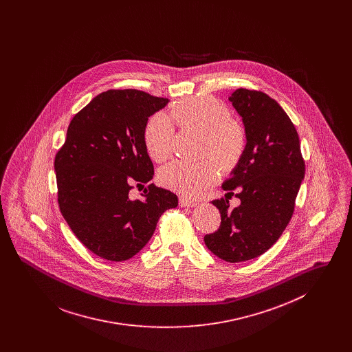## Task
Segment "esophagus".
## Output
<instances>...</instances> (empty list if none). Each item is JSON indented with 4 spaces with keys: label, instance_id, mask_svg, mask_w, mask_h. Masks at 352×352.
Listing matches in <instances>:
<instances>
[{
    "label": "esophagus",
    "instance_id": "esophagus-1",
    "mask_svg": "<svg viewBox=\"0 0 352 352\" xmlns=\"http://www.w3.org/2000/svg\"><path fill=\"white\" fill-rule=\"evenodd\" d=\"M198 204V201L191 199V198H179V206L181 207H195Z\"/></svg>",
    "mask_w": 352,
    "mask_h": 352
}]
</instances>
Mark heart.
Returning a JSON list of instances; mask_svg holds the SVG:
<instances>
[{
    "label": "heart",
    "instance_id": "1",
    "mask_svg": "<svg viewBox=\"0 0 352 352\" xmlns=\"http://www.w3.org/2000/svg\"><path fill=\"white\" fill-rule=\"evenodd\" d=\"M170 118L184 128L203 132L199 161H174L161 168L160 182L184 195H198L215 184L219 178V162L224 168L240 162L248 146L245 125L231 118L228 107L214 98H188L175 102ZM173 125L162 113L153 115L144 129V142L151 160L166 161L171 154ZM212 155L217 160L210 157Z\"/></svg>",
    "mask_w": 352,
    "mask_h": 352
}]
</instances>
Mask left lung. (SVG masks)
<instances>
[{
	"instance_id": "1",
	"label": "left lung",
	"mask_w": 352,
	"mask_h": 352,
	"mask_svg": "<svg viewBox=\"0 0 352 352\" xmlns=\"http://www.w3.org/2000/svg\"><path fill=\"white\" fill-rule=\"evenodd\" d=\"M248 132V146L223 184L226 199L212 201L220 227L204 236L207 248L227 263L261 256L280 239L294 212L305 177L300 137L281 105L261 91L239 88L230 96ZM238 194L235 195L233 190ZM241 199L231 209L228 199Z\"/></svg>"
}]
</instances>
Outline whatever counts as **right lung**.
I'll list each match as a JSON object with an SVG mask.
<instances>
[{
	"label": "right lung",
	"instance_id": "obj_1",
	"mask_svg": "<svg viewBox=\"0 0 352 352\" xmlns=\"http://www.w3.org/2000/svg\"><path fill=\"white\" fill-rule=\"evenodd\" d=\"M168 99L138 89H108L79 111L55 155L58 203L71 231L85 248L109 261L129 260L151 240L158 219L178 197L151 184L144 142L148 118Z\"/></svg>",
	"mask_w": 352,
	"mask_h": 352
}]
</instances>
